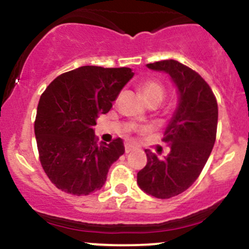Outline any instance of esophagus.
<instances>
[{
	"mask_svg": "<svg viewBox=\"0 0 249 249\" xmlns=\"http://www.w3.org/2000/svg\"><path fill=\"white\" fill-rule=\"evenodd\" d=\"M132 150H135V147L132 144H130V143H126V144H125V153H130V152H132Z\"/></svg>",
	"mask_w": 249,
	"mask_h": 249,
	"instance_id": "1",
	"label": "esophagus"
}]
</instances>
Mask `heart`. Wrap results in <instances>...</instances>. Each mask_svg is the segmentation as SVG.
<instances>
[{
	"label": "heart",
	"instance_id": "b5f03b06",
	"mask_svg": "<svg viewBox=\"0 0 249 249\" xmlns=\"http://www.w3.org/2000/svg\"><path fill=\"white\" fill-rule=\"evenodd\" d=\"M141 92L145 102L158 101L160 104L164 99L165 88L157 80H147L141 85Z\"/></svg>",
	"mask_w": 249,
	"mask_h": 249
}]
</instances>
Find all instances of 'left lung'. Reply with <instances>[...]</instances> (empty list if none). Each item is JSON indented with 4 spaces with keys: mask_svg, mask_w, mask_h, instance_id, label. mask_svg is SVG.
Wrapping results in <instances>:
<instances>
[{
    "mask_svg": "<svg viewBox=\"0 0 249 249\" xmlns=\"http://www.w3.org/2000/svg\"><path fill=\"white\" fill-rule=\"evenodd\" d=\"M147 67L169 74L178 101L162 139L170 153L160 159L145 150L148 161L137 173V184L145 194L170 199L185 192L207 162L217 134L218 105L210 85L185 65L162 60Z\"/></svg>",
    "mask_w": 249,
    "mask_h": 249,
    "instance_id": "1",
    "label": "left lung"
}]
</instances>
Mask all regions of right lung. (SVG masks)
<instances>
[{
    "instance_id": "1",
    "label": "right lung",
    "mask_w": 249,
    "mask_h": 249,
    "mask_svg": "<svg viewBox=\"0 0 249 249\" xmlns=\"http://www.w3.org/2000/svg\"><path fill=\"white\" fill-rule=\"evenodd\" d=\"M134 74L129 67L82 66L55 78L42 94L37 148L44 172L62 192L79 196L100 190L110 165L124 154L122 139L97 143L92 126Z\"/></svg>"
}]
</instances>
